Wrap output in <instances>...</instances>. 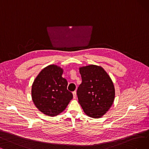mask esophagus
I'll return each instance as SVG.
<instances>
[{
  "label": "esophagus",
  "instance_id": "34e87169",
  "mask_svg": "<svg viewBox=\"0 0 149 149\" xmlns=\"http://www.w3.org/2000/svg\"><path fill=\"white\" fill-rule=\"evenodd\" d=\"M73 98H76V91L73 92Z\"/></svg>",
  "mask_w": 149,
  "mask_h": 149
}]
</instances>
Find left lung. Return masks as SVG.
Listing matches in <instances>:
<instances>
[{
    "label": "left lung",
    "mask_w": 149,
    "mask_h": 149,
    "mask_svg": "<svg viewBox=\"0 0 149 149\" xmlns=\"http://www.w3.org/2000/svg\"><path fill=\"white\" fill-rule=\"evenodd\" d=\"M82 83L77 90L78 102L86 114L92 118L102 117L114 102L115 89L104 70L91 65L79 68Z\"/></svg>",
    "instance_id": "left-lung-1"
}]
</instances>
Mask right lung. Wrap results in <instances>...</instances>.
<instances>
[{
  "label": "right lung",
  "instance_id": "add662e5",
  "mask_svg": "<svg viewBox=\"0 0 149 149\" xmlns=\"http://www.w3.org/2000/svg\"><path fill=\"white\" fill-rule=\"evenodd\" d=\"M63 70L57 65L45 67L34 80L32 98L35 106L43 114L55 116L63 112L73 98L67 90V81L62 78Z\"/></svg>",
  "mask_w": 149,
  "mask_h": 149
}]
</instances>
